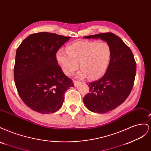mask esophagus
Listing matches in <instances>:
<instances>
[{
  "label": "esophagus",
  "mask_w": 151,
  "mask_h": 151,
  "mask_svg": "<svg viewBox=\"0 0 151 151\" xmlns=\"http://www.w3.org/2000/svg\"><path fill=\"white\" fill-rule=\"evenodd\" d=\"M73 83H74V86H77V85H78L79 83H80L81 82L80 81H75V80H73Z\"/></svg>",
  "instance_id": "obj_1"
}]
</instances>
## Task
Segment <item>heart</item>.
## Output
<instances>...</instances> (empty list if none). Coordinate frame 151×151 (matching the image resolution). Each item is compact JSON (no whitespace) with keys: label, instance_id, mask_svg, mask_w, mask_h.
Masks as SVG:
<instances>
[{"label":"heart","instance_id":"heart-1","mask_svg":"<svg viewBox=\"0 0 151 151\" xmlns=\"http://www.w3.org/2000/svg\"><path fill=\"white\" fill-rule=\"evenodd\" d=\"M67 51L59 50L56 60L62 72L70 76L79 67L77 77L88 76L91 79L101 77L107 70L111 58V48L107 42L79 41L68 45Z\"/></svg>","mask_w":151,"mask_h":151}]
</instances>
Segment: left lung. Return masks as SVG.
Instances as JSON below:
<instances>
[{
	"label": "left lung",
	"instance_id": "obj_1",
	"mask_svg": "<svg viewBox=\"0 0 151 151\" xmlns=\"http://www.w3.org/2000/svg\"><path fill=\"white\" fill-rule=\"evenodd\" d=\"M106 42L111 48V58L102 78L89 83L90 93L83 101L91 111L105 113L122 104L133 88L136 74V63L130 48L112 33L84 36Z\"/></svg>",
	"mask_w": 151,
	"mask_h": 151
}]
</instances>
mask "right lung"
I'll use <instances>...</instances> for the list:
<instances>
[{
	"label": "right lung",
	"mask_w": 151,
	"mask_h": 151,
	"mask_svg": "<svg viewBox=\"0 0 151 151\" xmlns=\"http://www.w3.org/2000/svg\"><path fill=\"white\" fill-rule=\"evenodd\" d=\"M70 38L41 32L28 36L17 48L15 84L22 101L33 111L56 112L62 106L65 91L74 86L56 60L58 50Z\"/></svg>",
	"instance_id": "1"
}]
</instances>
